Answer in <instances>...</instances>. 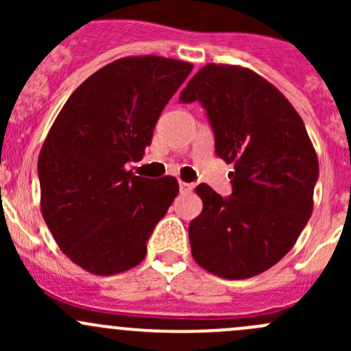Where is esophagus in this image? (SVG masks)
<instances>
[{
  "label": "esophagus",
  "mask_w": 351,
  "mask_h": 351,
  "mask_svg": "<svg viewBox=\"0 0 351 351\" xmlns=\"http://www.w3.org/2000/svg\"><path fill=\"white\" fill-rule=\"evenodd\" d=\"M192 189H193L192 183H186V182H182V180H180V192L189 193Z\"/></svg>",
  "instance_id": "obj_1"
}]
</instances>
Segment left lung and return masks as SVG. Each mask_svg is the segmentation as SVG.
Listing matches in <instances>:
<instances>
[{"label":"left lung","instance_id":"obj_1","mask_svg":"<svg viewBox=\"0 0 351 351\" xmlns=\"http://www.w3.org/2000/svg\"><path fill=\"white\" fill-rule=\"evenodd\" d=\"M180 101H200L228 165L231 197L205 183L200 215L189 226L193 260L204 270L243 280L282 260L306 228L319 176L306 125L284 95L247 67L207 64Z\"/></svg>","mask_w":351,"mask_h":351}]
</instances>
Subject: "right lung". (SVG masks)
<instances>
[{
	"label": "right lung",
	"mask_w": 351,
	"mask_h": 351,
	"mask_svg": "<svg viewBox=\"0 0 351 351\" xmlns=\"http://www.w3.org/2000/svg\"><path fill=\"white\" fill-rule=\"evenodd\" d=\"M185 61L137 56L110 62L73 91L38 154L40 208L56 243L93 275L137 267L178 195L173 176H136L162 108L192 73Z\"/></svg>",
	"instance_id": "right-lung-1"
}]
</instances>
